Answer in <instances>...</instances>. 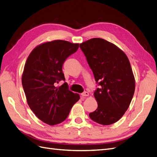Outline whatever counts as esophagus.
<instances>
[{
    "label": "esophagus",
    "mask_w": 157,
    "mask_h": 157,
    "mask_svg": "<svg viewBox=\"0 0 157 157\" xmlns=\"http://www.w3.org/2000/svg\"><path fill=\"white\" fill-rule=\"evenodd\" d=\"M81 95H82V97H88L89 95V93H88V92H84V93H82V94H81Z\"/></svg>",
    "instance_id": "1"
}]
</instances>
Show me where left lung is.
I'll list each match as a JSON object with an SVG mask.
<instances>
[{
    "mask_svg": "<svg viewBox=\"0 0 157 157\" xmlns=\"http://www.w3.org/2000/svg\"><path fill=\"white\" fill-rule=\"evenodd\" d=\"M80 47L101 86L94 93L98 107L89 117L102 125L116 123L127 110L135 93V79L128 57L115 44L100 38L83 42Z\"/></svg>",
    "mask_w": 157,
    "mask_h": 157,
    "instance_id": "1",
    "label": "left lung"
}]
</instances>
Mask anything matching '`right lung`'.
<instances>
[{
    "instance_id": "add662e5",
    "label": "right lung",
    "mask_w": 157,
    "mask_h": 157,
    "mask_svg": "<svg viewBox=\"0 0 157 157\" xmlns=\"http://www.w3.org/2000/svg\"><path fill=\"white\" fill-rule=\"evenodd\" d=\"M79 47L78 43L63 40L46 42L30 53L22 75V85L30 109L40 121L49 125L62 123L80 99L79 94L68 89L63 64Z\"/></svg>"
}]
</instances>
